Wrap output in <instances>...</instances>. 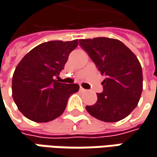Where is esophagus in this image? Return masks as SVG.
<instances>
[{"instance_id":"34e87169","label":"esophagus","mask_w":157,"mask_h":157,"mask_svg":"<svg viewBox=\"0 0 157 157\" xmlns=\"http://www.w3.org/2000/svg\"><path fill=\"white\" fill-rule=\"evenodd\" d=\"M80 91H82V92H85V91H87L85 89H83L82 87H80Z\"/></svg>"}]
</instances>
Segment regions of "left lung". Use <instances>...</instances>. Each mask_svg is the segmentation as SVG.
<instances>
[{
	"instance_id": "left-lung-1",
	"label": "left lung",
	"mask_w": 157,
	"mask_h": 157,
	"mask_svg": "<svg viewBox=\"0 0 157 157\" xmlns=\"http://www.w3.org/2000/svg\"><path fill=\"white\" fill-rule=\"evenodd\" d=\"M98 71L106 78L97 102L86 106L100 121L114 123L130 115L142 92V68L134 53L119 40L106 37L79 40Z\"/></svg>"
}]
</instances>
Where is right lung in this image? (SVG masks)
<instances>
[{
    "label": "right lung",
    "instance_id": "right-lung-1",
    "mask_svg": "<svg viewBox=\"0 0 157 157\" xmlns=\"http://www.w3.org/2000/svg\"><path fill=\"white\" fill-rule=\"evenodd\" d=\"M78 41H51L30 51L16 67L12 77V96L19 111L36 123H47L65 111L67 100L79 90L76 83L54 80L64 69Z\"/></svg>",
    "mask_w": 157,
    "mask_h": 157
}]
</instances>
